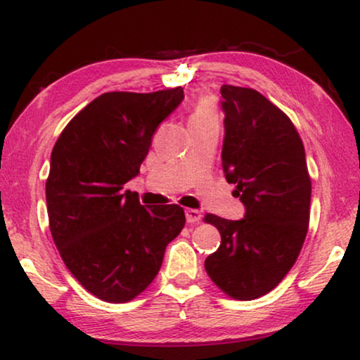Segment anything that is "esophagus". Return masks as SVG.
<instances>
[{"label":"esophagus","instance_id":"1","mask_svg":"<svg viewBox=\"0 0 360 360\" xmlns=\"http://www.w3.org/2000/svg\"><path fill=\"white\" fill-rule=\"evenodd\" d=\"M185 216H186V223L190 224H195L198 223V221L201 219V213L198 210H185Z\"/></svg>","mask_w":360,"mask_h":360}]
</instances>
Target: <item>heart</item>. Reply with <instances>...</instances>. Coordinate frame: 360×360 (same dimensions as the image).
I'll list each match as a JSON object with an SVG mask.
<instances>
[{
    "mask_svg": "<svg viewBox=\"0 0 360 360\" xmlns=\"http://www.w3.org/2000/svg\"><path fill=\"white\" fill-rule=\"evenodd\" d=\"M205 120H216L214 108L210 101H200V105L195 108V111L191 112L190 122L193 121H205Z\"/></svg>",
    "mask_w": 360,
    "mask_h": 360,
    "instance_id": "b5f03b06",
    "label": "heart"
}]
</instances>
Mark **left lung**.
<instances>
[{
  "label": "left lung",
  "mask_w": 360,
  "mask_h": 360,
  "mask_svg": "<svg viewBox=\"0 0 360 360\" xmlns=\"http://www.w3.org/2000/svg\"><path fill=\"white\" fill-rule=\"evenodd\" d=\"M223 170L244 205L243 219L206 214L221 245L205 260L210 278L236 300L277 287L297 262L309 223L311 180L288 116L252 88L221 86Z\"/></svg>",
  "instance_id": "left-lung-1"
}]
</instances>
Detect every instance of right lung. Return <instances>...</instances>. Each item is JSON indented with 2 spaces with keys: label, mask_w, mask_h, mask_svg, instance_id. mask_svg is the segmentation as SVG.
Segmentation results:
<instances>
[{
  "label": "right lung",
  "mask_w": 360,
  "mask_h": 360,
  "mask_svg": "<svg viewBox=\"0 0 360 360\" xmlns=\"http://www.w3.org/2000/svg\"><path fill=\"white\" fill-rule=\"evenodd\" d=\"M184 98L181 86L103 93L52 149L46 200L53 243L73 277L105 302L124 303L144 292L185 226L179 205L150 208L124 190L155 129Z\"/></svg>",
  "instance_id": "obj_1"
}]
</instances>
